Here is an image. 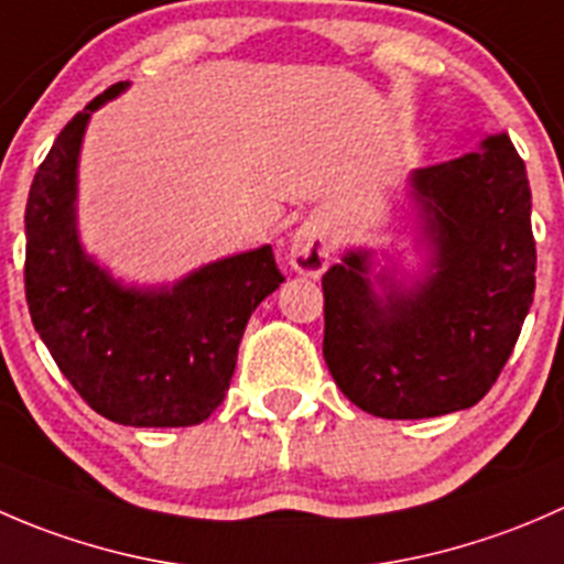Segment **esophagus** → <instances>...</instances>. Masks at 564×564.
Here are the masks:
<instances>
[{
  "label": "esophagus",
  "instance_id": "esophagus-1",
  "mask_svg": "<svg viewBox=\"0 0 564 564\" xmlns=\"http://www.w3.org/2000/svg\"><path fill=\"white\" fill-rule=\"evenodd\" d=\"M289 261L300 275H322L329 261V231L322 220H305L292 237L289 246Z\"/></svg>",
  "mask_w": 564,
  "mask_h": 564
}]
</instances>
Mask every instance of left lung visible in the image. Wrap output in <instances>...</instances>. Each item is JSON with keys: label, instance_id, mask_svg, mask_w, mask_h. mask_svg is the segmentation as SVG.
<instances>
[{"label": "left lung", "instance_id": "obj_1", "mask_svg": "<svg viewBox=\"0 0 564 564\" xmlns=\"http://www.w3.org/2000/svg\"><path fill=\"white\" fill-rule=\"evenodd\" d=\"M431 248L414 286L368 278L349 250L322 278L324 360L362 412L420 420L469 409L502 373L534 294L532 191L508 133L409 176Z\"/></svg>", "mask_w": 564, "mask_h": 564}]
</instances>
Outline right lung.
<instances>
[{"label":"right lung","mask_w":564,"mask_h":564,"mask_svg":"<svg viewBox=\"0 0 564 564\" xmlns=\"http://www.w3.org/2000/svg\"><path fill=\"white\" fill-rule=\"evenodd\" d=\"M78 111L40 163L26 202V305L67 382L98 414L135 429L207 420L229 390L256 305L283 283L270 246L213 261L174 286L133 289L78 242L76 176L95 108Z\"/></svg>","instance_id":"add662e5"}]
</instances>
